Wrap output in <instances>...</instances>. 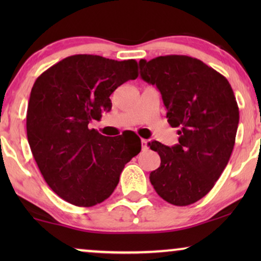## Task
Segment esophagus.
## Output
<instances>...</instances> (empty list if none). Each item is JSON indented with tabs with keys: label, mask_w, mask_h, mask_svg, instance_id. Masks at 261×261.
Returning <instances> with one entry per match:
<instances>
[{
	"label": "esophagus",
	"mask_w": 261,
	"mask_h": 261,
	"mask_svg": "<svg viewBox=\"0 0 261 261\" xmlns=\"http://www.w3.org/2000/svg\"><path fill=\"white\" fill-rule=\"evenodd\" d=\"M147 140H145V139H141V147H142V151H146V149H148V144H147Z\"/></svg>",
	"instance_id": "obj_1"
}]
</instances>
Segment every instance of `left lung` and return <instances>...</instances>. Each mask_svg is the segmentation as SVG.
Masks as SVG:
<instances>
[{
    "instance_id": "obj_1",
    "label": "left lung",
    "mask_w": 261,
    "mask_h": 261,
    "mask_svg": "<svg viewBox=\"0 0 261 261\" xmlns=\"http://www.w3.org/2000/svg\"><path fill=\"white\" fill-rule=\"evenodd\" d=\"M139 65L142 80L162 94L167 122L180 128L172 147L148 144L162 160L149 180L166 202L192 204L212 190L233 152L239 124L233 89L226 77L192 57L162 56Z\"/></svg>"
}]
</instances>
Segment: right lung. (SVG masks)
Listing matches in <instances>:
<instances>
[{"instance_id": "add662e5", "label": "right lung", "mask_w": 261, "mask_h": 261, "mask_svg": "<svg viewBox=\"0 0 261 261\" xmlns=\"http://www.w3.org/2000/svg\"><path fill=\"white\" fill-rule=\"evenodd\" d=\"M138 77L134 59L67 57L37 78L27 109V138L48 187L64 201L92 206L109 197L141 151L140 139L107 138L89 123L112 109L110 95Z\"/></svg>"}]
</instances>
